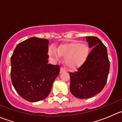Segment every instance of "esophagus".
<instances>
[{
	"instance_id": "1",
	"label": "esophagus",
	"mask_w": 122,
	"mask_h": 122,
	"mask_svg": "<svg viewBox=\"0 0 122 122\" xmlns=\"http://www.w3.org/2000/svg\"><path fill=\"white\" fill-rule=\"evenodd\" d=\"M66 71V70H65V68H64V67H61V68H60V72H63V71Z\"/></svg>"
}]
</instances>
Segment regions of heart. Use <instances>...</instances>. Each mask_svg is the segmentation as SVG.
<instances>
[{
	"label": "heart",
	"instance_id": "heart-1",
	"mask_svg": "<svg viewBox=\"0 0 122 122\" xmlns=\"http://www.w3.org/2000/svg\"><path fill=\"white\" fill-rule=\"evenodd\" d=\"M88 49L84 44L71 42L61 45L56 50L51 46L48 51L50 56L55 60L65 58V62L68 68L76 70L80 67L88 56Z\"/></svg>",
	"mask_w": 122,
	"mask_h": 122
}]
</instances>
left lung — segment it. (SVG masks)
Here are the masks:
<instances>
[{"label":"left lung","instance_id":"obj_1","mask_svg":"<svg viewBox=\"0 0 122 122\" xmlns=\"http://www.w3.org/2000/svg\"><path fill=\"white\" fill-rule=\"evenodd\" d=\"M86 39L92 51L77 71L70 72V92L79 99H88L102 92L110 69L105 45L96 36H86Z\"/></svg>","mask_w":122,"mask_h":122}]
</instances>
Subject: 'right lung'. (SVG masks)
I'll return each mask as SVG.
<instances>
[{"label": "right lung", "instance_id": "add662e5", "mask_svg": "<svg viewBox=\"0 0 122 122\" xmlns=\"http://www.w3.org/2000/svg\"><path fill=\"white\" fill-rule=\"evenodd\" d=\"M49 41L36 37L18 44L10 58V77L23 99L36 102L46 98L60 74V66L48 64Z\"/></svg>", "mask_w": 122, "mask_h": 122}]
</instances>
